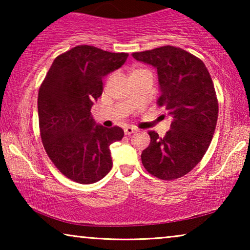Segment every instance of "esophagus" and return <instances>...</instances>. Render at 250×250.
<instances>
[{"label": "esophagus", "instance_id": "esophagus-1", "mask_svg": "<svg viewBox=\"0 0 250 250\" xmlns=\"http://www.w3.org/2000/svg\"><path fill=\"white\" fill-rule=\"evenodd\" d=\"M136 131V129L134 127H132V126H126V127L124 128V132L126 135H131L132 133H134Z\"/></svg>", "mask_w": 250, "mask_h": 250}]
</instances>
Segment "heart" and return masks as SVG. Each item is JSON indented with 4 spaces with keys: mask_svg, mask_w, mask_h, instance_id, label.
Returning a JSON list of instances; mask_svg holds the SVG:
<instances>
[{
    "mask_svg": "<svg viewBox=\"0 0 250 250\" xmlns=\"http://www.w3.org/2000/svg\"><path fill=\"white\" fill-rule=\"evenodd\" d=\"M135 71H136V70H135Z\"/></svg>",
    "mask_w": 250,
    "mask_h": 250,
    "instance_id": "1",
    "label": "heart"
}]
</instances>
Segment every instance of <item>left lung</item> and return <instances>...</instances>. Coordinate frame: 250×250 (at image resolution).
Returning <instances> with one entry per match:
<instances>
[{
    "label": "left lung",
    "instance_id": "obj_1",
    "mask_svg": "<svg viewBox=\"0 0 250 250\" xmlns=\"http://www.w3.org/2000/svg\"><path fill=\"white\" fill-rule=\"evenodd\" d=\"M132 56L157 68L162 91L157 104L173 116L164 138L149 131L150 145L142 151V164L157 179H179L203 159L216 127L218 101L209 71L199 58L172 45Z\"/></svg>",
    "mask_w": 250,
    "mask_h": 250
}]
</instances>
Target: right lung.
Masks as SVG:
<instances>
[{"label": "right lung", "mask_w": 250, "mask_h": 250, "mask_svg": "<svg viewBox=\"0 0 250 250\" xmlns=\"http://www.w3.org/2000/svg\"><path fill=\"white\" fill-rule=\"evenodd\" d=\"M127 57L77 45L54 59L41 84L37 108L43 146L54 166L74 182H98L111 169L109 146L121 141L124 131L94 127L91 108L102 94V78Z\"/></svg>", "instance_id": "1"}]
</instances>
